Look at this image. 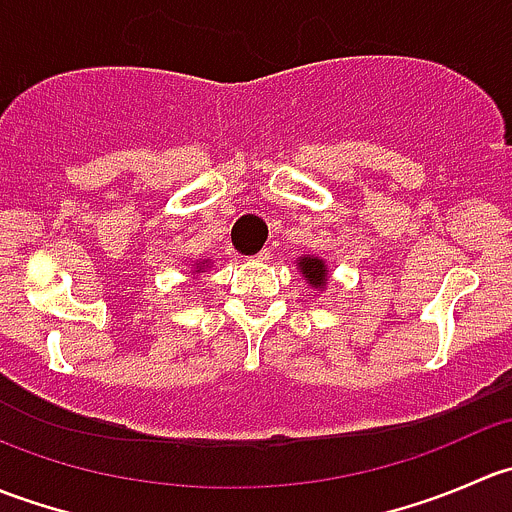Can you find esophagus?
Listing matches in <instances>:
<instances>
[{
	"label": "esophagus",
	"instance_id": "34e87169",
	"mask_svg": "<svg viewBox=\"0 0 512 512\" xmlns=\"http://www.w3.org/2000/svg\"><path fill=\"white\" fill-rule=\"evenodd\" d=\"M250 260H252V262H267V260H270V250H262V252H257V255H252Z\"/></svg>",
	"mask_w": 512,
	"mask_h": 512
}]
</instances>
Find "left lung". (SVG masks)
<instances>
[{
  "instance_id": "left-lung-1",
  "label": "left lung",
  "mask_w": 512,
  "mask_h": 512,
  "mask_svg": "<svg viewBox=\"0 0 512 512\" xmlns=\"http://www.w3.org/2000/svg\"><path fill=\"white\" fill-rule=\"evenodd\" d=\"M297 270H299V275L304 277V282L314 289V292H324V289H327L329 267L322 257H314V255L297 257Z\"/></svg>"
}]
</instances>
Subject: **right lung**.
<instances>
[{
    "instance_id": "add662e5",
    "label": "right lung",
    "mask_w": 512,
    "mask_h": 512,
    "mask_svg": "<svg viewBox=\"0 0 512 512\" xmlns=\"http://www.w3.org/2000/svg\"><path fill=\"white\" fill-rule=\"evenodd\" d=\"M210 267V260H198L193 265V270H190V277H193V280H198V275L200 272H205Z\"/></svg>"
}]
</instances>
